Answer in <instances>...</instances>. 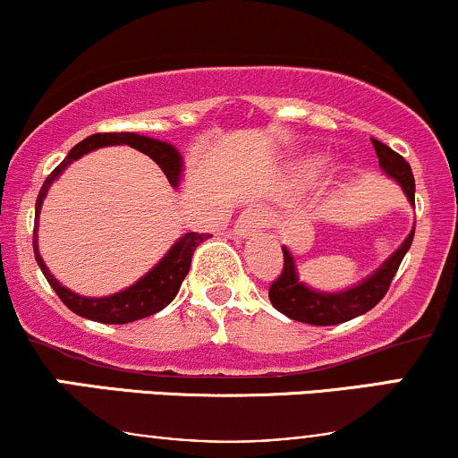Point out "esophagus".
<instances>
[{"mask_svg":"<svg viewBox=\"0 0 458 458\" xmlns=\"http://www.w3.org/2000/svg\"><path fill=\"white\" fill-rule=\"evenodd\" d=\"M262 213L256 211V208H250V211H243L239 215V219H236L234 224V236H239V239H247V236L256 234L259 230L262 228Z\"/></svg>","mask_w":458,"mask_h":458,"instance_id":"esophagus-1","label":"esophagus"}]
</instances>
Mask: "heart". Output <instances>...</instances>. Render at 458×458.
<instances>
[{"label":"heart","instance_id":"1","mask_svg":"<svg viewBox=\"0 0 458 458\" xmlns=\"http://www.w3.org/2000/svg\"><path fill=\"white\" fill-rule=\"evenodd\" d=\"M327 161L329 159L325 155H312V157H308L306 163H303V170H306L310 176H314V174H318L325 165H327Z\"/></svg>","mask_w":458,"mask_h":458}]
</instances>
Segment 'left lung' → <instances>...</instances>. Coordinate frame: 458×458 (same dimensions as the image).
Wrapping results in <instances>:
<instances>
[{
	"label": "left lung",
	"mask_w": 458,
	"mask_h": 458,
	"mask_svg": "<svg viewBox=\"0 0 458 458\" xmlns=\"http://www.w3.org/2000/svg\"><path fill=\"white\" fill-rule=\"evenodd\" d=\"M372 146H375L377 157H379L381 170L403 187L404 196L415 207V181L411 165L398 152H394L390 146L383 144V141L372 140ZM413 233L415 228L403 241V245L372 276H368L366 280L340 293H320L306 286L297 276L295 259H293L286 247H282L284 269L280 277L269 286V299L273 308L282 312L284 317L310 325H338L355 317H361V314L375 308L386 297L404 254L411 247Z\"/></svg>",
	"instance_id": "left-lung-1"
}]
</instances>
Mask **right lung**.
Returning <instances> with one entry per match:
<instances>
[{"label": "right lung", "instance_id": "add662e5", "mask_svg": "<svg viewBox=\"0 0 458 458\" xmlns=\"http://www.w3.org/2000/svg\"><path fill=\"white\" fill-rule=\"evenodd\" d=\"M127 144L131 148L144 152L148 155L157 165L161 167L163 174L167 176L172 187H178L182 174V157L174 146L167 144V141L146 138V135L138 133H94L90 138L79 141L77 146H72V150L68 152L66 159L47 176L45 185L40 187L38 198H36V217H34V256L38 262L40 271L45 273L47 282L51 284V288L57 293V297L62 299V303L71 310V312L79 314L83 318L97 320V323H107V325H124L133 323V320L146 318L150 314H157L163 310L172 299L176 297L178 288H181L182 280L187 277L189 267H191V259L196 247L202 243L204 239H208L211 234H198V233H187L176 241L174 245L167 250V254L157 262L152 269L146 273L141 280L131 284L124 291L114 293L109 297H81L77 293L68 291L66 286H62L60 282L51 276V271L47 269L45 260L40 259L38 251V219H40V207H43V199L49 191L51 182L64 172L66 165H71L72 161H77L79 157H83L86 152L101 148V146H118Z\"/></svg>", "mask_w": 458, "mask_h": 458}]
</instances>
